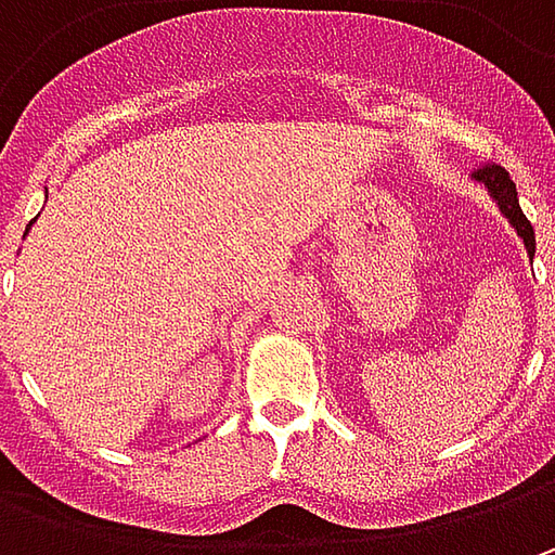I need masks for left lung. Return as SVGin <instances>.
Segmentation results:
<instances>
[{
  "instance_id": "1",
  "label": "left lung",
  "mask_w": 555,
  "mask_h": 555,
  "mask_svg": "<svg viewBox=\"0 0 555 555\" xmlns=\"http://www.w3.org/2000/svg\"><path fill=\"white\" fill-rule=\"evenodd\" d=\"M476 182L491 194V201L498 203V209L503 212V219L516 228V234L522 237L525 249H528V256L534 259V228H531V222L525 219L522 206H519V194H516V184H513V179L503 172L501 166H494V163H488V166H481L479 172L473 176Z\"/></svg>"
}]
</instances>
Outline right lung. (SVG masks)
Instances as JSON below:
<instances>
[{
	"label": "right lung",
	"instance_id": "1",
	"mask_svg": "<svg viewBox=\"0 0 555 555\" xmlns=\"http://www.w3.org/2000/svg\"><path fill=\"white\" fill-rule=\"evenodd\" d=\"M33 222H36V219H33ZM33 222H30V224H33ZM27 231H30V228H27ZM27 231H24V234H27Z\"/></svg>",
	"mask_w": 555,
	"mask_h": 555
}]
</instances>
